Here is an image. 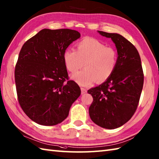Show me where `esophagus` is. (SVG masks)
Masks as SVG:
<instances>
[{
	"mask_svg": "<svg viewBox=\"0 0 159 159\" xmlns=\"http://www.w3.org/2000/svg\"><path fill=\"white\" fill-rule=\"evenodd\" d=\"M80 90H81V93H82V94H84V93H87V89H86L82 87V88H80Z\"/></svg>",
	"mask_w": 159,
	"mask_h": 159,
	"instance_id": "obj_1",
	"label": "esophagus"
}]
</instances>
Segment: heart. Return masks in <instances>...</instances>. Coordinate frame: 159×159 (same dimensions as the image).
Masks as SVG:
<instances>
[{"instance_id": "1", "label": "heart", "mask_w": 159, "mask_h": 159, "mask_svg": "<svg viewBox=\"0 0 159 159\" xmlns=\"http://www.w3.org/2000/svg\"><path fill=\"white\" fill-rule=\"evenodd\" d=\"M76 50L66 49L63 58L66 69L75 72L84 66V69L71 75L80 86L87 87L95 81L104 82L112 75L117 63V52L112 47L97 39L86 37L76 44Z\"/></svg>"}]
</instances>
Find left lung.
Returning <instances> with one entry per match:
<instances>
[{"label": "left lung", "mask_w": 159, "mask_h": 159, "mask_svg": "<svg viewBox=\"0 0 159 159\" xmlns=\"http://www.w3.org/2000/svg\"><path fill=\"white\" fill-rule=\"evenodd\" d=\"M98 32L112 39L118 57L112 75L100 85L88 90L93 98L89 112L98 126L114 129L129 120L137 109L143 73L139 53L131 43L116 33Z\"/></svg>", "instance_id": "obj_1"}]
</instances>
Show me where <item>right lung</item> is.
Returning <instances> with one entry per match:
<instances>
[{"instance_id":"add662e5","label":"right lung","mask_w":159,"mask_h":159,"mask_svg":"<svg viewBox=\"0 0 159 159\" xmlns=\"http://www.w3.org/2000/svg\"><path fill=\"white\" fill-rule=\"evenodd\" d=\"M80 37L70 29H43L22 46L15 69L18 101L35 123L52 126L64 120L80 89L68 80L65 50Z\"/></svg>"}]
</instances>
